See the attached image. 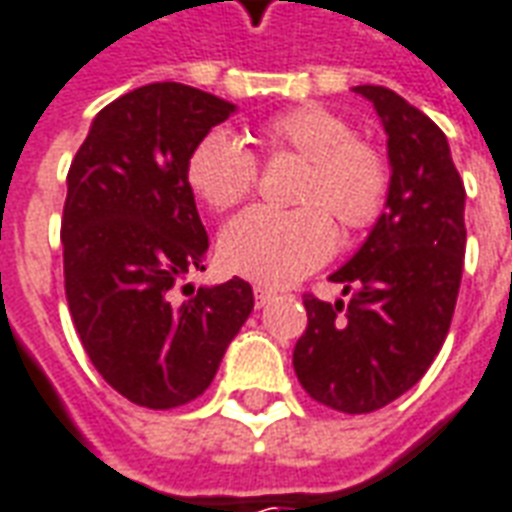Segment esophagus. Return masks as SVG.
Segmentation results:
<instances>
[{
  "mask_svg": "<svg viewBox=\"0 0 512 512\" xmlns=\"http://www.w3.org/2000/svg\"><path fill=\"white\" fill-rule=\"evenodd\" d=\"M253 297H256V308H264V305L270 300H275L278 294L272 292V289H264V286H256V289H253Z\"/></svg>",
  "mask_w": 512,
  "mask_h": 512,
  "instance_id": "obj_1",
  "label": "esophagus"
}]
</instances>
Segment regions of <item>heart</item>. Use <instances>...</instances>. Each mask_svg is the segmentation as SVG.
<instances>
[{
  "mask_svg": "<svg viewBox=\"0 0 512 512\" xmlns=\"http://www.w3.org/2000/svg\"><path fill=\"white\" fill-rule=\"evenodd\" d=\"M256 141L272 155H297L308 163L294 204L281 212L251 207L226 223L218 253L234 275L264 286H289L322 267L338 245L335 226L368 229L390 193V166L374 144L354 138V128L330 108L297 106L270 117ZM190 190L212 210H231L256 188L259 163L229 130H210L185 163Z\"/></svg>",
  "mask_w": 512,
  "mask_h": 512,
  "instance_id": "b5f03b06",
  "label": "heart"
}]
</instances>
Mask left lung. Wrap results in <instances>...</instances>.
<instances>
[{"label": "left lung", "instance_id": "1", "mask_svg": "<svg viewBox=\"0 0 512 512\" xmlns=\"http://www.w3.org/2000/svg\"><path fill=\"white\" fill-rule=\"evenodd\" d=\"M387 133L390 193L360 251L330 275L349 300L305 294L294 371L313 401L382 409L423 379L450 330L466 251L464 182L450 144L393 89L363 84Z\"/></svg>", "mask_w": 512, "mask_h": 512}]
</instances>
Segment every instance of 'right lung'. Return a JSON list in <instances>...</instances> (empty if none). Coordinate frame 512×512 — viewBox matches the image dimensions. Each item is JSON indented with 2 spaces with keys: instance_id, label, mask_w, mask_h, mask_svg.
Instances as JSON below:
<instances>
[{
  "instance_id": "add662e5",
  "label": "right lung",
  "mask_w": 512,
  "mask_h": 512,
  "mask_svg": "<svg viewBox=\"0 0 512 512\" xmlns=\"http://www.w3.org/2000/svg\"><path fill=\"white\" fill-rule=\"evenodd\" d=\"M237 111L210 92L160 81L108 103L67 171L65 292L89 360L147 409L199 398L253 311L251 283L171 289L210 248L185 177L190 149Z\"/></svg>"
}]
</instances>
